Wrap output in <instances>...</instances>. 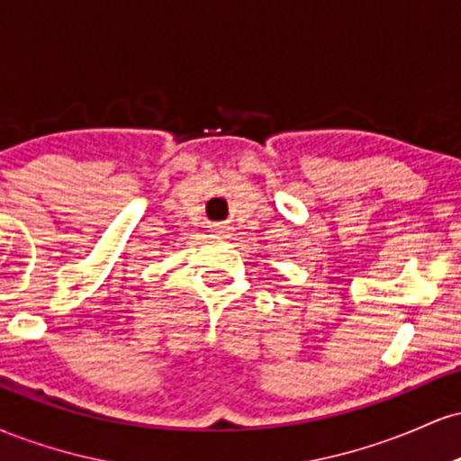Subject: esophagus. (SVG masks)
I'll return each instance as SVG.
<instances>
[{
  "mask_svg": "<svg viewBox=\"0 0 461 461\" xmlns=\"http://www.w3.org/2000/svg\"><path fill=\"white\" fill-rule=\"evenodd\" d=\"M214 230H216V231H219V234H227V230H230V227H227V225H223V223H221V225H216V227H214Z\"/></svg>",
  "mask_w": 461,
  "mask_h": 461,
  "instance_id": "obj_1",
  "label": "esophagus"
}]
</instances>
